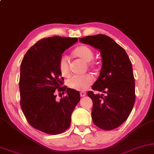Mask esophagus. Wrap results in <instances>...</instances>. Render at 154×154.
Segmentation results:
<instances>
[{
    "instance_id": "1",
    "label": "esophagus",
    "mask_w": 154,
    "mask_h": 154,
    "mask_svg": "<svg viewBox=\"0 0 154 154\" xmlns=\"http://www.w3.org/2000/svg\"><path fill=\"white\" fill-rule=\"evenodd\" d=\"M86 96L85 92H84V91L80 92V96H81V97H84V96Z\"/></svg>"
}]
</instances>
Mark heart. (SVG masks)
<instances>
[{
  "label": "heart",
  "instance_id": "b5f03b06",
  "mask_svg": "<svg viewBox=\"0 0 154 154\" xmlns=\"http://www.w3.org/2000/svg\"><path fill=\"white\" fill-rule=\"evenodd\" d=\"M73 55L77 58L81 59L85 63H88V67H93V64L90 63L94 58V52L90 47L81 45L77 47L73 51ZM58 68L60 75L64 77H69L70 75V67H69V60L68 57L65 55L60 56L58 61ZM94 82L93 77L89 75H75L70 77L67 81V85L70 89L76 91H85L92 85Z\"/></svg>",
  "mask_w": 154,
  "mask_h": 154
}]
</instances>
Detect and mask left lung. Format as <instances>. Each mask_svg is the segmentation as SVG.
Returning <instances> with one entry per match:
<instances>
[{
    "label": "left lung",
    "mask_w": 154,
    "mask_h": 154,
    "mask_svg": "<svg viewBox=\"0 0 154 154\" xmlns=\"http://www.w3.org/2000/svg\"><path fill=\"white\" fill-rule=\"evenodd\" d=\"M79 42L93 46L101 52L102 67L94 91L87 95L93 101L91 116L94 123L104 130L120 126L130 116L135 101V85L132 63L120 45L104 34L87 36Z\"/></svg>",
    "instance_id": "left-lung-1"
}]
</instances>
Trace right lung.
<instances>
[{
	"label": "right lung",
	"instance_id": "add662e5",
	"mask_svg": "<svg viewBox=\"0 0 154 154\" xmlns=\"http://www.w3.org/2000/svg\"><path fill=\"white\" fill-rule=\"evenodd\" d=\"M77 40L58 36L42 38L29 49L20 65L22 110L30 125L46 134H61L68 129L72 113L80 100L78 91L61 87L64 79L58 68L63 52ZM56 89L67 94L59 102L55 98Z\"/></svg>",
	"mask_w": 154,
	"mask_h": 154
}]
</instances>
